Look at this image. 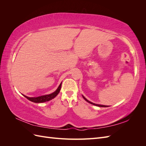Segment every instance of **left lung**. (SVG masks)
I'll return each instance as SVG.
<instances>
[{
    "mask_svg": "<svg viewBox=\"0 0 146 146\" xmlns=\"http://www.w3.org/2000/svg\"><path fill=\"white\" fill-rule=\"evenodd\" d=\"M82 96H83V99H85L86 102H88V103H90V104H92V105H96V106H98V107H108V106H107V105H100V104H94V103H92V102H90V101H89L88 100H87L85 97H84L83 95H82Z\"/></svg>",
    "mask_w": 146,
    "mask_h": 146,
    "instance_id": "1",
    "label": "left lung"
}]
</instances>
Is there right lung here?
<instances>
[{
	"label": "right lung",
	"mask_w": 146,
	"mask_h": 146,
	"mask_svg": "<svg viewBox=\"0 0 146 146\" xmlns=\"http://www.w3.org/2000/svg\"><path fill=\"white\" fill-rule=\"evenodd\" d=\"M61 82L58 88L54 92H52L51 94H46V95H44V96H38V97H34V98H29L28 96H26L25 95H23L25 98H27L28 100H29L31 102H33L35 103H42V102H45L49 101L53 99H54L55 97L60 92V91L61 90Z\"/></svg>",
	"instance_id": "obj_1"
}]
</instances>
